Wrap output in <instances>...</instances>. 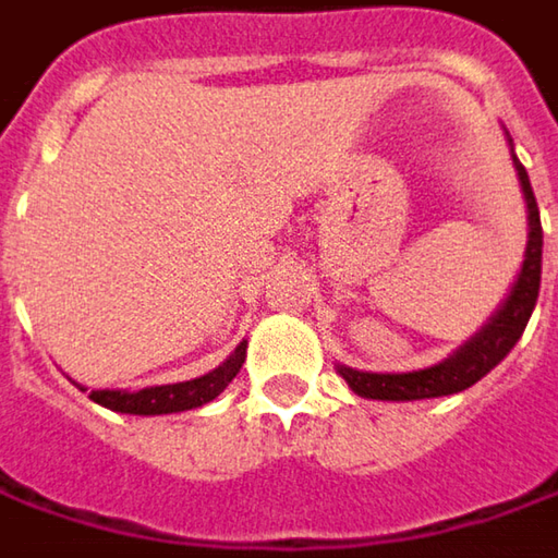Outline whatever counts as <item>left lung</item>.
<instances>
[{
    "label": "left lung",
    "instance_id": "8db88e82",
    "mask_svg": "<svg viewBox=\"0 0 558 558\" xmlns=\"http://www.w3.org/2000/svg\"><path fill=\"white\" fill-rule=\"evenodd\" d=\"M508 145H511V161H514V171H518V180H521L524 203H527V247H524V263H521V272H518L508 299L498 304V311L483 324L480 333H473L454 355H448L445 362H438L432 368L378 375V372H359V368H349V365H337L339 378L352 387V393H359L365 400H393V403L460 393V390L473 387L480 378H486L498 362L514 349V342L521 339L539 295L543 228H539V209L537 199H534V190H531V178H527L524 165L514 155L511 136H508Z\"/></svg>",
    "mask_w": 558,
    "mask_h": 558
}]
</instances>
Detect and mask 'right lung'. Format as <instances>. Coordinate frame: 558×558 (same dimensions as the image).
<instances>
[{
    "label": "right lung",
    "mask_w": 558,
    "mask_h": 558,
    "mask_svg": "<svg viewBox=\"0 0 558 558\" xmlns=\"http://www.w3.org/2000/svg\"><path fill=\"white\" fill-rule=\"evenodd\" d=\"M247 359V339L238 342V349L221 362L219 368H213L209 375H199V378L178 380V384H158V387H142V390H92L88 397L113 410V413H130V416H168V413H186V410H199L206 403H213L221 390L234 380V375L241 372ZM78 390H88L82 387L78 380H72Z\"/></svg>",
    "instance_id": "add662e5"
}]
</instances>
